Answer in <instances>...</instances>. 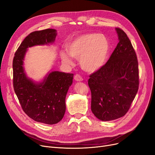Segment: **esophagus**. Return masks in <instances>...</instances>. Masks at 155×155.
Returning a JSON list of instances; mask_svg holds the SVG:
<instances>
[{
    "mask_svg": "<svg viewBox=\"0 0 155 155\" xmlns=\"http://www.w3.org/2000/svg\"><path fill=\"white\" fill-rule=\"evenodd\" d=\"M74 79L75 80V81H77V82H82L83 81V78L78 74H77L76 75H74Z\"/></svg>",
    "mask_w": 155,
    "mask_h": 155,
    "instance_id": "34e87169",
    "label": "esophagus"
}]
</instances>
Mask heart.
<instances>
[{
	"label": "heart",
	"mask_w": 155,
	"mask_h": 155,
	"mask_svg": "<svg viewBox=\"0 0 155 155\" xmlns=\"http://www.w3.org/2000/svg\"><path fill=\"white\" fill-rule=\"evenodd\" d=\"M110 50L108 38L101 34L87 33L74 38L66 45V51L60 53L62 62L73 64L71 57L79 59L83 70L94 73L104 66Z\"/></svg>",
	"instance_id": "heart-1"
}]
</instances>
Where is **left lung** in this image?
Listing matches in <instances>:
<instances>
[{"instance_id": "8db88e82", "label": "left lung", "mask_w": 155, "mask_h": 155, "mask_svg": "<svg viewBox=\"0 0 155 155\" xmlns=\"http://www.w3.org/2000/svg\"><path fill=\"white\" fill-rule=\"evenodd\" d=\"M119 43L106 64L90 75L91 111L103 121L115 120L128 111L139 89L135 51L123 30L116 28Z\"/></svg>"}]
</instances>
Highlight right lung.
<instances>
[{
  "label": "right lung",
  "instance_id": "add662e5",
  "mask_svg": "<svg viewBox=\"0 0 155 155\" xmlns=\"http://www.w3.org/2000/svg\"><path fill=\"white\" fill-rule=\"evenodd\" d=\"M57 34L53 28L31 32L20 44L13 62V87L21 108L35 121L47 124L59 123L64 117L73 74L48 71L41 81H35L27 76L24 60L28 48L52 45Z\"/></svg>",
  "mask_w": 155,
  "mask_h": 155
}]
</instances>
